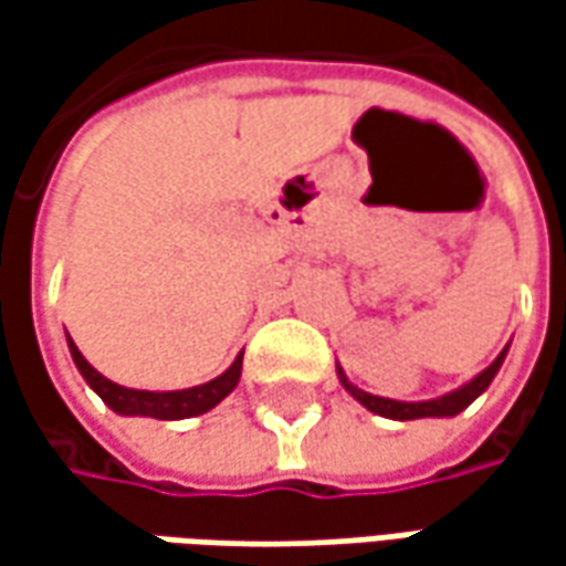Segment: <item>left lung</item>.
Segmentation results:
<instances>
[{"instance_id":"obj_1","label":"left lung","mask_w":566,"mask_h":566,"mask_svg":"<svg viewBox=\"0 0 566 566\" xmlns=\"http://www.w3.org/2000/svg\"><path fill=\"white\" fill-rule=\"evenodd\" d=\"M507 356V349L497 356V359L491 361L489 368L479 375V378H472L467 387H460V390H453V394H447V397H438V400H424V402H397V400H384V397H371V394H365L359 387H353L346 375L339 371V380H343V387L356 397V400L365 406V409H371V412H378L384 419H397V422H409V419H428V416H457V412H463L469 402L475 400L482 390H489V384L497 375V368H501V361Z\"/></svg>"}]
</instances>
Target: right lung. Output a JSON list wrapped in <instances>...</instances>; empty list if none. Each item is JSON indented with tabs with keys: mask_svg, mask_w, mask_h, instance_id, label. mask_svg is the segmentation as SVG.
Here are the masks:
<instances>
[{
	"mask_svg": "<svg viewBox=\"0 0 566 566\" xmlns=\"http://www.w3.org/2000/svg\"><path fill=\"white\" fill-rule=\"evenodd\" d=\"M69 349H72L77 371L97 390L99 400L106 402L109 409H116L119 416H150V419H164V422L191 419V416H201L207 409H213L239 384V375H242V356H239L220 378L207 380L201 387L154 394V390H132V387H122V384H113L109 378H103L97 368L77 353L72 337H69Z\"/></svg>",
	"mask_w": 566,
	"mask_h": 566,
	"instance_id": "add662e5",
	"label": "right lung"
}]
</instances>
